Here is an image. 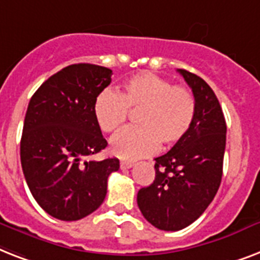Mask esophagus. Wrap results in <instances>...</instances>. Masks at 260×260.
I'll use <instances>...</instances> for the list:
<instances>
[{
    "label": "esophagus",
    "instance_id": "esophagus-1",
    "mask_svg": "<svg viewBox=\"0 0 260 260\" xmlns=\"http://www.w3.org/2000/svg\"><path fill=\"white\" fill-rule=\"evenodd\" d=\"M134 166V162L132 161H120V169H130Z\"/></svg>",
    "mask_w": 260,
    "mask_h": 260
}]
</instances>
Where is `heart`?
<instances>
[{"mask_svg": "<svg viewBox=\"0 0 260 260\" xmlns=\"http://www.w3.org/2000/svg\"><path fill=\"white\" fill-rule=\"evenodd\" d=\"M128 111H138L137 127H127L111 140L113 154L122 159L142 158L158 146L170 147L190 130L196 101L186 87L168 79L140 72L123 83L120 92L102 91L94 102V117L103 133H114L126 122Z\"/></svg>", "mask_w": 260, "mask_h": 260, "instance_id": "obj_1", "label": "heart"}]
</instances>
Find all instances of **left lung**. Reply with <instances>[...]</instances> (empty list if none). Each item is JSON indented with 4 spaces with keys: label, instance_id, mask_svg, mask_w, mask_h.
I'll use <instances>...</instances> for the list:
<instances>
[{
    "label": "left lung",
    "instance_id": "8db88e82",
    "mask_svg": "<svg viewBox=\"0 0 260 260\" xmlns=\"http://www.w3.org/2000/svg\"><path fill=\"white\" fill-rule=\"evenodd\" d=\"M192 88L196 115L190 130L155 159L153 184L141 188L143 217L162 231H180L203 215L221 182L227 124L212 88L197 75L178 70Z\"/></svg>",
    "mask_w": 260,
    "mask_h": 260
}]
</instances>
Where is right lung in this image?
I'll use <instances>...</instances> for the list:
<instances>
[{"mask_svg": "<svg viewBox=\"0 0 260 260\" xmlns=\"http://www.w3.org/2000/svg\"><path fill=\"white\" fill-rule=\"evenodd\" d=\"M113 71L72 64L45 80L25 114L20 155L29 190L48 215L74 221L96 211L119 159H87L107 146L94 117Z\"/></svg>", "mask_w": 260, "mask_h": 260, "instance_id": "1", "label": "right lung"}]
</instances>
